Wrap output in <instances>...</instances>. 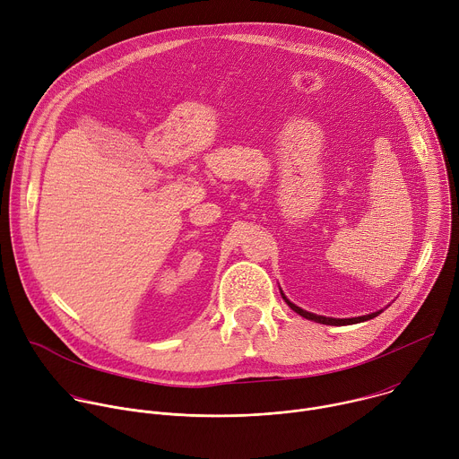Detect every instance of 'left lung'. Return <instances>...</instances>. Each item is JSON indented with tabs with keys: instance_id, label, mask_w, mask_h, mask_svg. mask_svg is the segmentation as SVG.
<instances>
[{
	"instance_id": "1",
	"label": "left lung",
	"mask_w": 459,
	"mask_h": 459,
	"mask_svg": "<svg viewBox=\"0 0 459 459\" xmlns=\"http://www.w3.org/2000/svg\"><path fill=\"white\" fill-rule=\"evenodd\" d=\"M281 296H283V292H281ZM283 299L287 301V305L294 310V312H298L299 316H303V317H307V319H312V321H316V323H323V325H352V323H361V321H367V319H372V317H376L377 314H381V310L379 312H372V314H368V316H359V317H349V319H336V317H325V316H317V314H312V312H307V310H303V308H299V307H296L294 303H290L285 296H283Z\"/></svg>"
}]
</instances>
